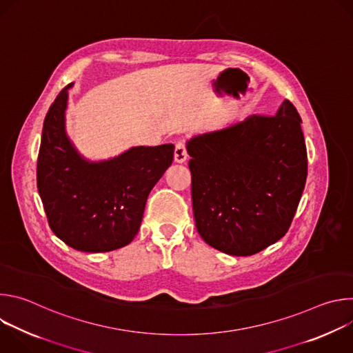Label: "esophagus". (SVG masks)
Segmentation results:
<instances>
[{"label":"esophagus","mask_w":353,"mask_h":353,"mask_svg":"<svg viewBox=\"0 0 353 353\" xmlns=\"http://www.w3.org/2000/svg\"><path fill=\"white\" fill-rule=\"evenodd\" d=\"M188 158V154H187V146L184 142H177L176 143V149H174V161L179 162V163H183L185 162Z\"/></svg>","instance_id":"1"}]
</instances>
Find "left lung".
Wrapping results in <instances>:
<instances>
[{"instance_id": "1", "label": "left lung", "mask_w": 353, "mask_h": 353, "mask_svg": "<svg viewBox=\"0 0 353 353\" xmlns=\"http://www.w3.org/2000/svg\"><path fill=\"white\" fill-rule=\"evenodd\" d=\"M300 123L285 100L276 114L188 141L194 219L205 243L253 256L286 234L307 179Z\"/></svg>"}]
</instances>
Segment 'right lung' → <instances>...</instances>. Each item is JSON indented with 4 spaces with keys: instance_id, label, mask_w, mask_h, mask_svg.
Returning a JSON list of instances; mask_svg holds the SVG:
<instances>
[{
    "instance_id": "1",
    "label": "right lung",
    "mask_w": 353,
    "mask_h": 353,
    "mask_svg": "<svg viewBox=\"0 0 353 353\" xmlns=\"http://www.w3.org/2000/svg\"><path fill=\"white\" fill-rule=\"evenodd\" d=\"M71 86L59 93L43 123L37 190L59 239L79 251L105 253L138 233L146 198L172 165L174 145L137 146L108 162H86L64 130Z\"/></svg>"
}]
</instances>
